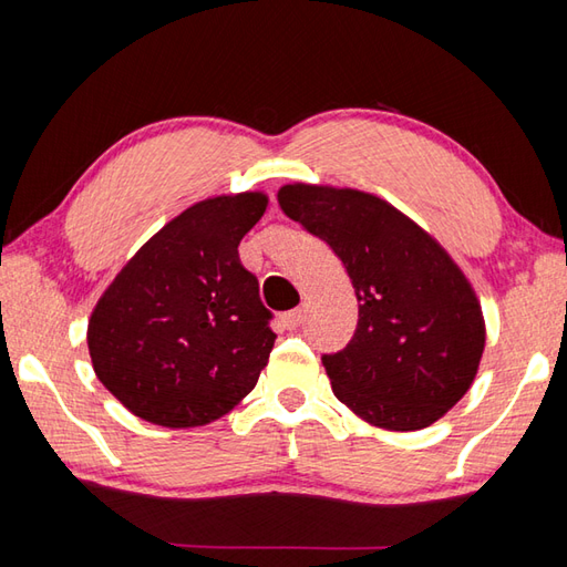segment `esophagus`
<instances>
[{"instance_id":"1","label":"esophagus","mask_w":567,"mask_h":567,"mask_svg":"<svg viewBox=\"0 0 567 567\" xmlns=\"http://www.w3.org/2000/svg\"><path fill=\"white\" fill-rule=\"evenodd\" d=\"M305 319H307V309L305 307H299V309H292V311H287V315L282 317V323L290 331H295V329H299L305 323Z\"/></svg>"}]
</instances>
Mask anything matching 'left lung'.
Segmentation results:
<instances>
[{"instance_id":"obj_1","label":"left lung","mask_w":567,"mask_h":567,"mask_svg":"<svg viewBox=\"0 0 567 567\" xmlns=\"http://www.w3.org/2000/svg\"><path fill=\"white\" fill-rule=\"evenodd\" d=\"M277 202L333 248L358 297L351 343L321 358L333 394L372 426H431L463 400L485 351L483 307L461 265L370 192L290 183Z\"/></svg>"}]
</instances>
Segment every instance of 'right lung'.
Here are the masks:
<instances>
[{
    "instance_id": "1",
    "label": "right lung",
    "mask_w": 567,
    "mask_h": 567,
    "mask_svg": "<svg viewBox=\"0 0 567 567\" xmlns=\"http://www.w3.org/2000/svg\"><path fill=\"white\" fill-rule=\"evenodd\" d=\"M268 209L260 189L192 204L126 260L94 305V375L131 414L207 426L256 388L275 333L238 244Z\"/></svg>"
}]
</instances>
